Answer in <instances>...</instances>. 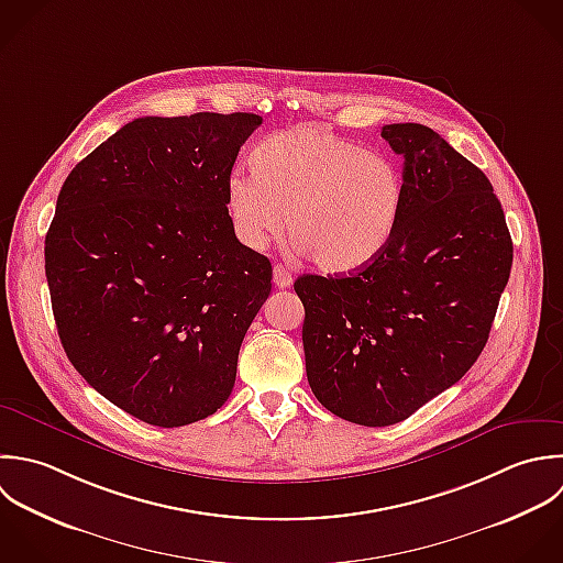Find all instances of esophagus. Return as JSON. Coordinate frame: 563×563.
<instances>
[{"label": "esophagus", "mask_w": 563, "mask_h": 563, "mask_svg": "<svg viewBox=\"0 0 563 563\" xmlns=\"http://www.w3.org/2000/svg\"><path fill=\"white\" fill-rule=\"evenodd\" d=\"M291 283H294V278H291L289 269L283 265H274V285L278 289H287V287H291Z\"/></svg>", "instance_id": "obj_1"}]
</instances>
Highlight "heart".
Masks as SVG:
<instances>
[{"label":"heart","instance_id":"heart-1","mask_svg":"<svg viewBox=\"0 0 563 563\" xmlns=\"http://www.w3.org/2000/svg\"><path fill=\"white\" fill-rule=\"evenodd\" d=\"M254 170H234L225 206L236 239L263 250L285 228L316 267L351 274L393 241L404 210L397 164L320 124H298L265 137Z\"/></svg>","mask_w":563,"mask_h":563}]
</instances>
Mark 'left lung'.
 Instances as JSON below:
<instances>
[{"mask_svg": "<svg viewBox=\"0 0 563 563\" xmlns=\"http://www.w3.org/2000/svg\"><path fill=\"white\" fill-rule=\"evenodd\" d=\"M382 137L404 157L393 241L349 276L294 283L309 386L366 428L408 419L474 366L514 263L505 210L478 166L417 122L386 124Z\"/></svg>", "mask_w": 563, "mask_h": 563, "instance_id": "obj_1", "label": "left lung"}]
</instances>
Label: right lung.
Instances as JSON below:
<instances>
[{"label": "right lung", "instance_id": "obj_1", "mask_svg": "<svg viewBox=\"0 0 563 563\" xmlns=\"http://www.w3.org/2000/svg\"><path fill=\"white\" fill-rule=\"evenodd\" d=\"M256 113L146 115L80 159L45 234V278L71 366L157 428L214 415L272 263L230 223L225 181Z\"/></svg>", "mask_w": 563, "mask_h": 563}]
</instances>
